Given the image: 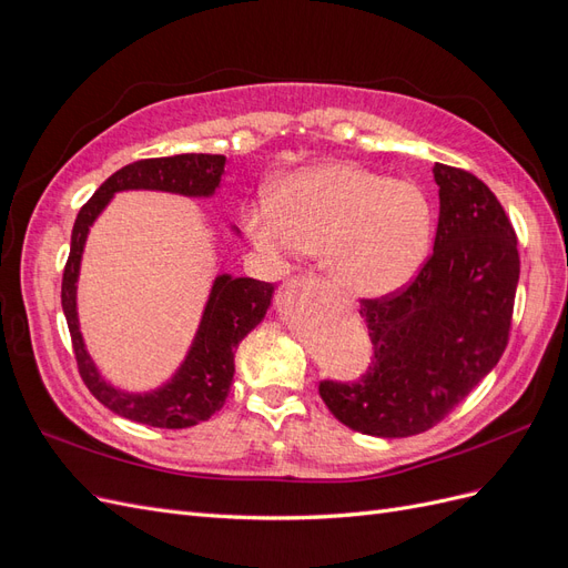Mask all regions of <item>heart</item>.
I'll list each match as a JSON object with an SVG mask.
<instances>
[{
    "label": "heart",
    "instance_id": "1",
    "mask_svg": "<svg viewBox=\"0 0 568 568\" xmlns=\"http://www.w3.org/2000/svg\"><path fill=\"white\" fill-rule=\"evenodd\" d=\"M253 246L274 263L320 253L351 296H388L417 277L432 253L436 209L417 182L357 163H320L286 175L274 199L244 211Z\"/></svg>",
    "mask_w": 568,
    "mask_h": 568
}]
</instances>
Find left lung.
<instances>
[{
    "label": "left lung",
    "instance_id": "obj_1",
    "mask_svg": "<svg viewBox=\"0 0 568 568\" xmlns=\"http://www.w3.org/2000/svg\"><path fill=\"white\" fill-rule=\"evenodd\" d=\"M434 255L407 288L359 301L374 359L363 379L322 382L353 432L405 438L436 426L503 357L519 284L517 234L500 201L467 170L436 163Z\"/></svg>",
    "mask_w": 568,
    "mask_h": 568
}]
</instances>
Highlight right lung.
<instances>
[{
    "label": "right lung",
    "mask_w": 568,
    "mask_h": 568,
    "mask_svg": "<svg viewBox=\"0 0 568 568\" xmlns=\"http://www.w3.org/2000/svg\"><path fill=\"white\" fill-rule=\"evenodd\" d=\"M225 161L227 159L220 156V153H178V156L130 163L101 184L75 217L71 255H68L61 284L63 315L73 338L82 382L88 384L101 405H106L125 419L156 428H186L211 419L227 400L234 379V351L242 338L265 320L272 305L274 286L251 277L217 274L201 313L192 346H189L175 374L153 390H120L101 376L80 332L78 280L90 227L118 192H130V189L209 199L220 186ZM232 232L239 234L236 227H232Z\"/></svg>",
    "instance_id": "1"
}]
</instances>
